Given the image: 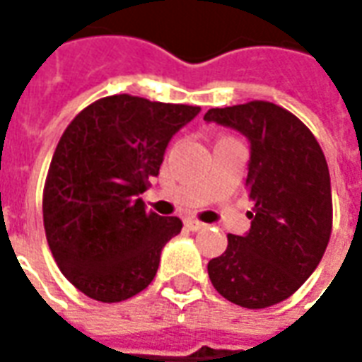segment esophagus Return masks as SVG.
Listing matches in <instances>:
<instances>
[{"instance_id": "obj_1", "label": "esophagus", "mask_w": 362, "mask_h": 362, "mask_svg": "<svg viewBox=\"0 0 362 362\" xmlns=\"http://www.w3.org/2000/svg\"><path fill=\"white\" fill-rule=\"evenodd\" d=\"M186 227H188L189 230H199V228H204L205 225H204V223H199V221H196V219H188V221H186Z\"/></svg>"}]
</instances>
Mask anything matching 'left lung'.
<instances>
[{"instance_id": "left-lung-1", "label": "left lung", "mask_w": 362, "mask_h": 362, "mask_svg": "<svg viewBox=\"0 0 362 362\" xmlns=\"http://www.w3.org/2000/svg\"><path fill=\"white\" fill-rule=\"evenodd\" d=\"M205 122L250 143V230L228 235L225 254L207 264L213 287L244 308L285 300L318 267L332 235V184L324 153L300 119L273 103L211 108Z\"/></svg>"}]
</instances>
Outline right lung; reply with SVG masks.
<instances>
[{"label": "right lung", "instance_id": "obj_1", "mask_svg": "<svg viewBox=\"0 0 362 362\" xmlns=\"http://www.w3.org/2000/svg\"><path fill=\"white\" fill-rule=\"evenodd\" d=\"M199 106L114 95L79 112L62 135L44 186V228L67 281L95 300L119 303L155 279L178 217L147 211L174 134Z\"/></svg>", "mask_w": 362, "mask_h": 362}]
</instances>
